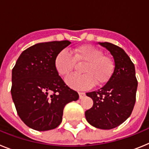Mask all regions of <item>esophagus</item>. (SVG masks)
I'll list each match as a JSON object with an SVG mask.
<instances>
[{
	"mask_svg": "<svg viewBox=\"0 0 149 149\" xmlns=\"http://www.w3.org/2000/svg\"><path fill=\"white\" fill-rule=\"evenodd\" d=\"M78 94H79V97H80V98H81H81H84V96H85V95H86L85 94V93H79Z\"/></svg>",
	"mask_w": 149,
	"mask_h": 149,
	"instance_id": "1",
	"label": "esophagus"
}]
</instances>
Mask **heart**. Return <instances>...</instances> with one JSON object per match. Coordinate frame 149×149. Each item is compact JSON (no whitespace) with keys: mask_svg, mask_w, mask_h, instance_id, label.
I'll return each mask as SVG.
<instances>
[{"mask_svg":"<svg viewBox=\"0 0 149 149\" xmlns=\"http://www.w3.org/2000/svg\"><path fill=\"white\" fill-rule=\"evenodd\" d=\"M84 63L81 69L83 74H71L65 78L68 86L74 89L85 90L101 86L110 81L114 72L113 60L103 51L93 45H82L74 49L71 54L66 49L60 51L54 60L56 72L66 76L74 68L75 63Z\"/></svg>","mask_w":149,"mask_h":149,"instance_id":"obj_1","label":"heart"}]
</instances>
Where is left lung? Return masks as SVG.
Segmentation results:
<instances>
[{
    "label": "left lung",
    "mask_w": 149,
    "mask_h": 149,
    "mask_svg": "<svg viewBox=\"0 0 149 149\" xmlns=\"http://www.w3.org/2000/svg\"><path fill=\"white\" fill-rule=\"evenodd\" d=\"M99 44L113 56L115 68L103 87L86 93L93 100V106L85 112V116L91 125L110 130L131 116L136 101L137 80L134 63L122 48L110 42Z\"/></svg>",
    "instance_id": "1"
}]
</instances>
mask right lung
Instances as JSON below:
<instances>
[{"mask_svg": "<svg viewBox=\"0 0 149 149\" xmlns=\"http://www.w3.org/2000/svg\"><path fill=\"white\" fill-rule=\"evenodd\" d=\"M70 44L64 40L34 45L21 54L13 68L11 94L17 113L36 131L56 128L65 105L79 98L54 66L56 54Z\"/></svg>", "mask_w": 149, "mask_h": 149, "instance_id": "obj_1", "label": "right lung"}]
</instances>
